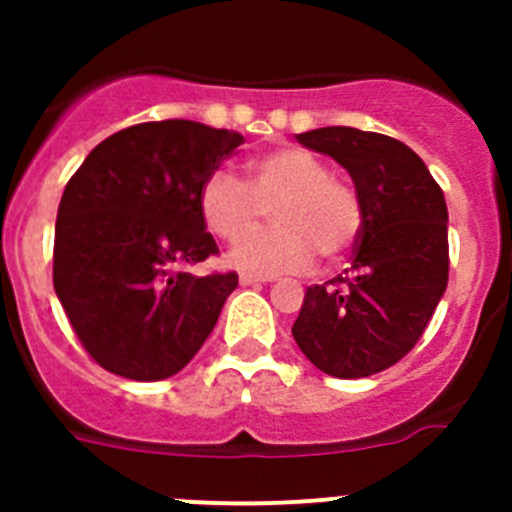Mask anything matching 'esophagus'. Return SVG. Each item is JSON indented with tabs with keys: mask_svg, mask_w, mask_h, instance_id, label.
<instances>
[{
	"mask_svg": "<svg viewBox=\"0 0 512 512\" xmlns=\"http://www.w3.org/2000/svg\"><path fill=\"white\" fill-rule=\"evenodd\" d=\"M264 277H256V274H241V284L243 287H256V284H264Z\"/></svg>",
	"mask_w": 512,
	"mask_h": 512,
	"instance_id": "34e87169",
	"label": "esophagus"
}]
</instances>
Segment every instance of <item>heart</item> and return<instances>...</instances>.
<instances>
[{
  "label": "heart",
  "instance_id": "obj_1",
  "mask_svg": "<svg viewBox=\"0 0 512 512\" xmlns=\"http://www.w3.org/2000/svg\"><path fill=\"white\" fill-rule=\"evenodd\" d=\"M266 206L275 225L249 234ZM200 212L223 241L249 234L230 251V264L264 277L305 271L315 253L338 259L364 228V205L354 184L330 174L318 153L300 146L251 158L248 182L233 171H212L200 187Z\"/></svg>",
  "mask_w": 512,
  "mask_h": 512
}]
</instances>
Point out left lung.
<instances>
[{"label":"left lung","mask_w":512,"mask_h":512,"mask_svg":"<svg viewBox=\"0 0 512 512\" xmlns=\"http://www.w3.org/2000/svg\"><path fill=\"white\" fill-rule=\"evenodd\" d=\"M351 174L364 205L351 269L312 284L292 325L320 372L359 379L410 354L449 282V210L418 153L356 128L297 135Z\"/></svg>","instance_id":"obj_1"}]
</instances>
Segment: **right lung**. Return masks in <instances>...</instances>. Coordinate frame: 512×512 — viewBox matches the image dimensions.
<instances>
[{
	"instance_id": "obj_1",
	"label": "right lung",
	"mask_w": 512,
	"mask_h": 512,
	"mask_svg": "<svg viewBox=\"0 0 512 512\" xmlns=\"http://www.w3.org/2000/svg\"><path fill=\"white\" fill-rule=\"evenodd\" d=\"M243 135L192 120L140 122L76 169L56 217L53 287L81 346L135 382L174 377L215 328L235 271L194 277L217 256L200 187Z\"/></svg>"
}]
</instances>
